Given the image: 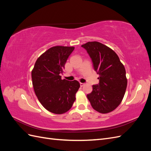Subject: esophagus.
<instances>
[{
  "label": "esophagus",
  "instance_id": "esophagus-1",
  "mask_svg": "<svg viewBox=\"0 0 151 151\" xmlns=\"http://www.w3.org/2000/svg\"><path fill=\"white\" fill-rule=\"evenodd\" d=\"M80 86H81V87H83V86H84V83H80Z\"/></svg>",
  "mask_w": 151,
  "mask_h": 151
}]
</instances>
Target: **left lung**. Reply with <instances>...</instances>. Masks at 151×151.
<instances>
[{
    "instance_id": "obj_1",
    "label": "left lung",
    "mask_w": 151,
    "mask_h": 151,
    "mask_svg": "<svg viewBox=\"0 0 151 151\" xmlns=\"http://www.w3.org/2000/svg\"><path fill=\"white\" fill-rule=\"evenodd\" d=\"M86 50L93 63L94 70L99 75V83L93 86L87 95L96 111L108 113L121 103L127 86L126 71L117 54L112 49L98 42L81 45Z\"/></svg>"
}]
</instances>
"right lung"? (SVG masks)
Listing matches in <instances>:
<instances>
[{"instance_id": "add662e5", "label": "right lung", "mask_w": 151, "mask_h": 151, "mask_svg": "<svg viewBox=\"0 0 151 151\" xmlns=\"http://www.w3.org/2000/svg\"><path fill=\"white\" fill-rule=\"evenodd\" d=\"M74 47L55 46L38 58L31 72L32 83L39 101L48 111L55 114L68 111L76 100L80 88L77 81L62 79L65 64Z\"/></svg>"}]
</instances>
